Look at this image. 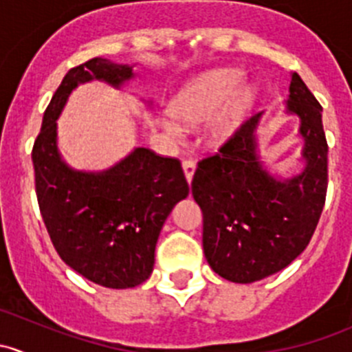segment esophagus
Returning <instances> with one entry per match:
<instances>
[{
  "label": "esophagus",
  "instance_id": "34e87169",
  "mask_svg": "<svg viewBox=\"0 0 352 352\" xmlns=\"http://www.w3.org/2000/svg\"><path fill=\"white\" fill-rule=\"evenodd\" d=\"M182 168H184V173H186L187 182L190 184V182H192L194 172H196V162H194V160H184Z\"/></svg>",
  "mask_w": 352,
  "mask_h": 352
}]
</instances>
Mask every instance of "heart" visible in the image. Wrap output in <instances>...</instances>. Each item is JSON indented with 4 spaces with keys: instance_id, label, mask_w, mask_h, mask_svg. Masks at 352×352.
<instances>
[{
    "instance_id": "heart-1",
    "label": "heart",
    "mask_w": 352,
    "mask_h": 352,
    "mask_svg": "<svg viewBox=\"0 0 352 352\" xmlns=\"http://www.w3.org/2000/svg\"><path fill=\"white\" fill-rule=\"evenodd\" d=\"M239 69H216L202 74L187 85L170 102V112L158 117V124L172 140L182 141L186 126L204 124V138L209 144H223L233 136L250 112L255 88L243 85Z\"/></svg>"
}]
</instances>
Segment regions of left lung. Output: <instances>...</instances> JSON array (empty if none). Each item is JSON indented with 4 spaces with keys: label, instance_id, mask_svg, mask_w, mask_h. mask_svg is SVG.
<instances>
[{
    "label": "left lung",
    "instance_id": "left-lung-1",
    "mask_svg": "<svg viewBox=\"0 0 352 352\" xmlns=\"http://www.w3.org/2000/svg\"><path fill=\"white\" fill-rule=\"evenodd\" d=\"M287 113L301 120L300 175L278 180L258 162L255 129L262 112L233 133L218 153L197 163L192 196L202 211V248L212 271L232 283L261 281L307 248L327 196V140L322 105L291 74Z\"/></svg>",
    "mask_w": 352,
    "mask_h": 352
}]
</instances>
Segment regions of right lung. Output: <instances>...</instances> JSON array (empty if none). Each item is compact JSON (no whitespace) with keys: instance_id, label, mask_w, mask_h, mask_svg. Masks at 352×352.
Wrapping results in <instances>:
<instances>
[{"instance_id":"1","label":"right lung","mask_w":352,"mask_h":352,"mask_svg":"<svg viewBox=\"0 0 352 352\" xmlns=\"http://www.w3.org/2000/svg\"><path fill=\"white\" fill-rule=\"evenodd\" d=\"M133 76L131 66L104 58L71 67L45 109L32 150L38 208L56 252L78 274L112 289L150 278L163 223L187 197L189 184L179 160L148 148H134L100 173L69 168L56 144V119L78 83L102 80L119 88Z\"/></svg>"}]
</instances>
